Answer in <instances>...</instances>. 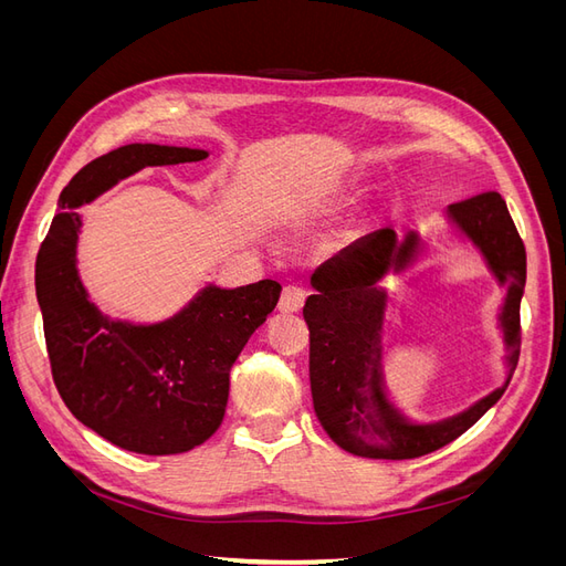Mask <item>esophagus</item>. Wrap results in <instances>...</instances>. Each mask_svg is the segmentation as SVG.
Returning <instances> with one entry per match:
<instances>
[{
    "instance_id": "1",
    "label": "esophagus",
    "mask_w": 566,
    "mask_h": 566,
    "mask_svg": "<svg viewBox=\"0 0 566 566\" xmlns=\"http://www.w3.org/2000/svg\"><path fill=\"white\" fill-rule=\"evenodd\" d=\"M304 297H306V293H304L302 287H297V285L283 287V295H281V302H279V312H283V314L300 312L302 306H304Z\"/></svg>"
}]
</instances>
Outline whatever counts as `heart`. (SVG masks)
Masks as SVG:
<instances>
[{"label": "heart", "mask_w": 566, "mask_h": 566, "mask_svg": "<svg viewBox=\"0 0 566 566\" xmlns=\"http://www.w3.org/2000/svg\"><path fill=\"white\" fill-rule=\"evenodd\" d=\"M337 248H342V241H339V238H337V241H331V243H328V250H337Z\"/></svg>", "instance_id": "1"}]
</instances>
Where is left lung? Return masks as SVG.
<instances>
[{"instance_id":"obj_1","label":"left lung","mask_w":566,"mask_h":566,"mask_svg":"<svg viewBox=\"0 0 566 566\" xmlns=\"http://www.w3.org/2000/svg\"><path fill=\"white\" fill-rule=\"evenodd\" d=\"M447 233L474 248L495 283L505 287L495 314L503 335V382L458 413L422 420L408 413L387 380V314L394 293L385 279H399L418 264L427 235L378 229L312 273L306 297L310 378L321 424L342 449L364 458L406 460L447 447L495 406L520 358V304L526 283V250L501 193H482L443 210Z\"/></svg>"}]
</instances>
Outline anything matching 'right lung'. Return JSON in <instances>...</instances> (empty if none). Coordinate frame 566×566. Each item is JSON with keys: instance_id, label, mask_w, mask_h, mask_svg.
I'll list each match as a JSON object with an SVG mask.
<instances>
[{"instance_id": "obj_1", "label": "right lung", "mask_w": 566, "mask_h": 566, "mask_svg": "<svg viewBox=\"0 0 566 566\" xmlns=\"http://www.w3.org/2000/svg\"><path fill=\"white\" fill-rule=\"evenodd\" d=\"M205 148L127 144L84 165L59 196V212L38 252L35 287L46 352L61 399L115 447L175 455L208 441L224 420L229 375L250 335L281 297V283H205L160 321L115 318L80 276L82 205L146 167L196 163Z\"/></svg>"}]
</instances>
